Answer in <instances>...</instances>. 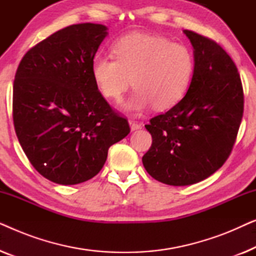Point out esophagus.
<instances>
[{"label":"esophagus","instance_id":"obj_1","mask_svg":"<svg viewBox=\"0 0 256 256\" xmlns=\"http://www.w3.org/2000/svg\"><path fill=\"white\" fill-rule=\"evenodd\" d=\"M129 126H130V130L132 132H135V130H138V129L141 128V124H138V122L134 121V120H129Z\"/></svg>","mask_w":256,"mask_h":256}]
</instances>
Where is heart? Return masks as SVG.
I'll list each match as a JSON object with an SVG mask.
<instances>
[{"mask_svg": "<svg viewBox=\"0 0 256 256\" xmlns=\"http://www.w3.org/2000/svg\"><path fill=\"white\" fill-rule=\"evenodd\" d=\"M115 56L96 54L90 62L93 82L101 96L120 101L132 85L134 93L124 110L138 114L154 107L176 106L190 88L196 59L190 48L162 36L129 34L113 44Z\"/></svg>", "mask_w": 256, "mask_h": 256, "instance_id": "1", "label": "heart"}]
</instances>
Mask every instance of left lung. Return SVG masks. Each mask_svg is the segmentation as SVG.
<instances>
[{
	"instance_id": "1",
	"label": "left lung",
	"mask_w": 256,
	"mask_h": 256,
	"mask_svg": "<svg viewBox=\"0 0 256 256\" xmlns=\"http://www.w3.org/2000/svg\"><path fill=\"white\" fill-rule=\"evenodd\" d=\"M196 59L188 93L166 114L146 124L152 146L143 166L160 183L185 186L204 180L232 152L244 113V90L236 64L208 38L184 30Z\"/></svg>"
}]
</instances>
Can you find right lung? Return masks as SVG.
I'll use <instances>...</instances> for the list:
<instances>
[{"mask_svg": "<svg viewBox=\"0 0 256 256\" xmlns=\"http://www.w3.org/2000/svg\"><path fill=\"white\" fill-rule=\"evenodd\" d=\"M107 30L94 23L64 28L30 48L16 71V135L34 169L54 183L74 185L93 178L110 146L130 132L90 73Z\"/></svg>", "mask_w": 256, "mask_h": 256, "instance_id": "1", "label": "right lung"}]
</instances>
